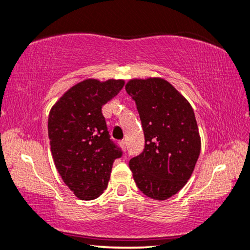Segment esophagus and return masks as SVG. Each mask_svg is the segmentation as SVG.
Listing matches in <instances>:
<instances>
[{"mask_svg": "<svg viewBox=\"0 0 250 250\" xmlns=\"http://www.w3.org/2000/svg\"><path fill=\"white\" fill-rule=\"evenodd\" d=\"M120 145H121V147L125 151V148H127V142H125V140L120 141Z\"/></svg>", "mask_w": 250, "mask_h": 250, "instance_id": "34e87169", "label": "esophagus"}]
</instances>
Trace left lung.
Returning a JSON list of instances; mask_svg holds the SVG:
<instances>
[{
	"instance_id": "8db88e82",
	"label": "left lung",
	"mask_w": 250,
	"mask_h": 250,
	"mask_svg": "<svg viewBox=\"0 0 250 250\" xmlns=\"http://www.w3.org/2000/svg\"><path fill=\"white\" fill-rule=\"evenodd\" d=\"M125 91L137 107L144 131L143 152L129 167L140 190L164 201L185 187L201 152L194 109L163 78L130 80Z\"/></svg>"
}]
</instances>
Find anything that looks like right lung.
<instances>
[{"mask_svg": "<svg viewBox=\"0 0 250 250\" xmlns=\"http://www.w3.org/2000/svg\"><path fill=\"white\" fill-rule=\"evenodd\" d=\"M125 85L122 80H85L65 92L48 116L50 151L59 174L80 200L99 197L122 151L110 140L102 108Z\"/></svg>", "mask_w": 250, "mask_h": 250, "instance_id": "right-lung-1", "label": "right lung"}]
</instances>
